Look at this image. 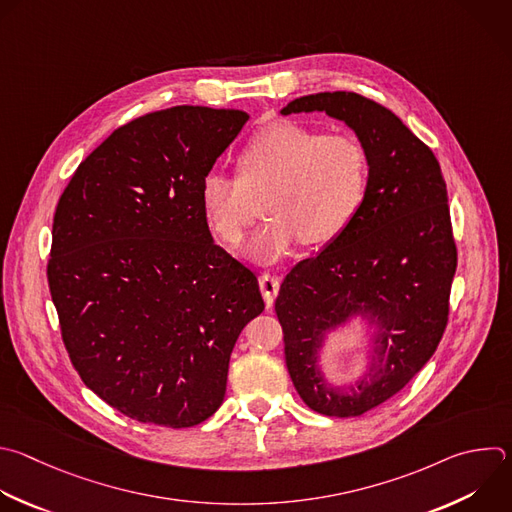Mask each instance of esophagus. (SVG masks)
Returning a JSON list of instances; mask_svg holds the SVG:
<instances>
[{
  "mask_svg": "<svg viewBox=\"0 0 512 512\" xmlns=\"http://www.w3.org/2000/svg\"><path fill=\"white\" fill-rule=\"evenodd\" d=\"M259 287H261V293H263V299L267 305H273L277 293H279V279L275 275H269V273H263L259 277Z\"/></svg>",
  "mask_w": 512,
  "mask_h": 512,
  "instance_id": "esophagus-1",
  "label": "esophagus"
}]
</instances>
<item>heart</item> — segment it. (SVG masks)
<instances>
[{
    "instance_id": "heart-1",
    "label": "heart",
    "mask_w": 512,
    "mask_h": 512,
    "mask_svg": "<svg viewBox=\"0 0 512 512\" xmlns=\"http://www.w3.org/2000/svg\"><path fill=\"white\" fill-rule=\"evenodd\" d=\"M237 177L205 175V219L223 243L237 245L265 201L269 221L245 245V255L269 265L301 241L321 247L348 229L368 193L370 158L352 134L275 122L239 152Z\"/></svg>"
}]
</instances>
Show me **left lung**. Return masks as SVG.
<instances>
[{
	"label": "left lung",
	"instance_id": "obj_1",
	"mask_svg": "<svg viewBox=\"0 0 512 512\" xmlns=\"http://www.w3.org/2000/svg\"><path fill=\"white\" fill-rule=\"evenodd\" d=\"M325 112L352 128L370 158L366 199L348 229L297 263L275 311L285 364L315 412L354 418L398 394L436 352L456 271L448 193L432 150L388 108L356 92L291 100L283 116ZM360 320L367 366L335 385L320 356L330 335Z\"/></svg>",
	"mask_w": 512,
	"mask_h": 512
}]
</instances>
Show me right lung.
Listing matches in <instances>:
<instances>
[{"instance_id":"right-lung-1","label":"right lung","mask_w":512,"mask_h":512,"mask_svg":"<svg viewBox=\"0 0 512 512\" xmlns=\"http://www.w3.org/2000/svg\"><path fill=\"white\" fill-rule=\"evenodd\" d=\"M241 110L175 106L114 130L60 197L48 283L82 382L132 420L197 426L223 404L231 352L263 309L215 245L201 183Z\"/></svg>"}]
</instances>
